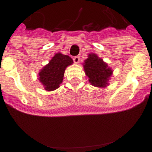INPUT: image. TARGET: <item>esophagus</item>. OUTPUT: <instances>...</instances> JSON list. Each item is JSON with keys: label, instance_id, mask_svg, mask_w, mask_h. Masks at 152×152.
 <instances>
[{"label": "esophagus", "instance_id": "obj_1", "mask_svg": "<svg viewBox=\"0 0 152 152\" xmlns=\"http://www.w3.org/2000/svg\"><path fill=\"white\" fill-rule=\"evenodd\" d=\"M73 60L74 61H75V63L77 64V63H79V61H80V57H79V56H75V57L73 58Z\"/></svg>", "mask_w": 152, "mask_h": 152}]
</instances>
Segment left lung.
Returning <instances> with one entry per match:
<instances>
[{
  "mask_svg": "<svg viewBox=\"0 0 152 152\" xmlns=\"http://www.w3.org/2000/svg\"><path fill=\"white\" fill-rule=\"evenodd\" d=\"M84 69L91 85L97 88H105L108 85L113 71L96 54H88V58L84 61Z\"/></svg>",
  "mask_w": 152,
  "mask_h": 152,
  "instance_id": "8db88e82",
  "label": "left lung"
}]
</instances>
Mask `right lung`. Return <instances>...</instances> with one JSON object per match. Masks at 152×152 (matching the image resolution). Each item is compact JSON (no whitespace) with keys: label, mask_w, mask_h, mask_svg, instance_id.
Instances as JSON below:
<instances>
[{"label":"right lung","mask_w":152,"mask_h":152,"mask_svg":"<svg viewBox=\"0 0 152 152\" xmlns=\"http://www.w3.org/2000/svg\"><path fill=\"white\" fill-rule=\"evenodd\" d=\"M73 63V60L66 55L58 52L52 58L39 73V80L44 88L52 91L59 88L62 83L65 68Z\"/></svg>","instance_id":"add662e5"}]
</instances>
